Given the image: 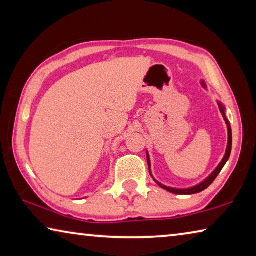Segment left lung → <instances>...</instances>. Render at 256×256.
<instances>
[{"mask_svg":"<svg viewBox=\"0 0 256 256\" xmlns=\"http://www.w3.org/2000/svg\"><path fill=\"white\" fill-rule=\"evenodd\" d=\"M201 84H202L203 88H206V84H204V81L202 80V81H201ZM218 105H219V108H220V112H222V116H224V122H226V124H227V128H228V144H227L226 154H224V158H222V162H220V164H218V167H216V170H214V172H212L211 174H210L209 176H208L204 180L201 182L200 184H198V185H196V186H192V188H170V186H166V185H164V184H162V183H159L158 180H156L154 178L152 174H151V170H150V166H151L150 158H149V154H148V152H146V159H148V164H149V172H150V175L152 176L154 180L156 183H157V184L160 186V188H164V190H168V192H170V193L178 194V196H190V194L200 193V192H202V190H204L206 188H209V186L212 184V182H214V180L216 178V176L219 175V172H222V170L224 168V164H226V162H228L229 156H230V152H232V128H230V123L228 122V120H227V118H226V108H224V106L220 102H218Z\"/></svg>","mask_w":256,"mask_h":256,"instance_id":"1","label":"left lung"}]
</instances>
